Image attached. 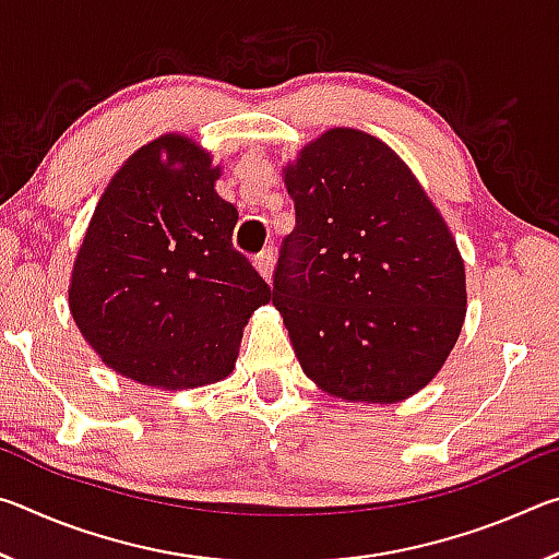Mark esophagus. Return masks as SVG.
Listing matches in <instances>:
<instances>
[{
  "mask_svg": "<svg viewBox=\"0 0 559 559\" xmlns=\"http://www.w3.org/2000/svg\"><path fill=\"white\" fill-rule=\"evenodd\" d=\"M253 266H257V271L261 273V278L271 283V276H273V251H261L257 261H253Z\"/></svg>",
  "mask_w": 559,
  "mask_h": 559,
  "instance_id": "obj_1",
  "label": "esophagus"
}]
</instances>
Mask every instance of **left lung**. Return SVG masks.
I'll return each mask as SVG.
<instances>
[{
	"mask_svg": "<svg viewBox=\"0 0 559 559\" xmlns=\"http://www.w3.org/2000/svg\"><path fill=\"white\" fill-rule=\"evenodd\" d=\"M296 229L273 306L298 362L330 396L396 404L447 362L466 320V269L404 159L357 128H330L283 167Z\"/></svg>",
	"mask_w": 559,
	"mask_h": 559,
	"instance_id": "left-lung-1",
	"label": "left lung"
}]
</instances>
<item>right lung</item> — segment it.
Returning a JSON list of instances; mask_svg holds the SVG:
<instances>
[{
	"label": "right lung",
	"mask_w": 559,
	"mask_h": 559,
	"mask_svg": "<svg viewBox=\"0 0 559 559\" xmlns=\"http://www.w3.org/2000/svg\"><path fill=\"white\" fill-rule=\"evenodd\" d=\"M222 165L167 132L135 150L100 194L75 253L69 310L110 370L189 390L234 370L243 328L271 302L234 251L236 206L216 194Z\"/></svg>",
	"instance_id": "right-lung-1"
}]
</instances>
